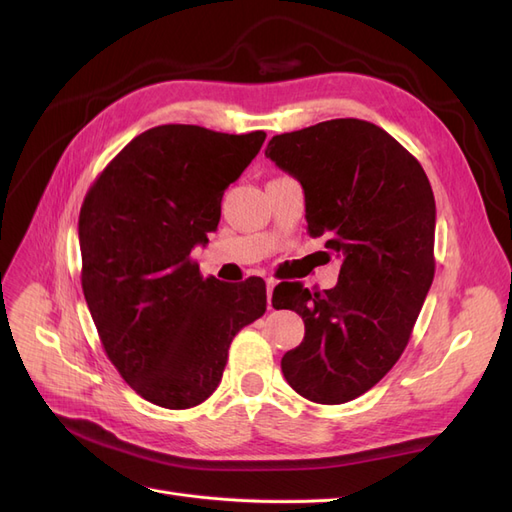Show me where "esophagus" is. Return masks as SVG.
<instances>
[{
	"instance_id": "esophagus-1",
	"label": "esophagus",
	"mask_w": 512,
	"mask_h": 512,
	"mask_svg": "<svg viewBox=\"0 0 512 512\" xmlns=\"http://www.w3.org/2000/svg\"><path fill=\"white\" fill-rule=\"evenodd\" d=\"M275 280H271V277H269V280H267V305H269V309H273V303H271V297H273V288H275Z\"/></svg>"
}]
</instances>
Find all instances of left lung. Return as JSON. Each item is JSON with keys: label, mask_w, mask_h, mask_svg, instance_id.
Instances as JSON below:
<instances>
[{"label": "left lung", "mask_w": 512, "mask_h": 512, "mask_svg": "<svg viewBox=\"0 0 512 512\" xmlns=\"http://www.w3.org/2000/svg\"><path fill=\"white\" fill-rule=\"evenodd\" d=\"M265 156L301 181L309 235L342 260L331 290H273V307L305 322L303 342L282 359L284 378L316 404H346L410 342L436 273V200L412 153L363 119L277 134Z\"/></svg>", "instance_id": "obj_1"}]
</instances>
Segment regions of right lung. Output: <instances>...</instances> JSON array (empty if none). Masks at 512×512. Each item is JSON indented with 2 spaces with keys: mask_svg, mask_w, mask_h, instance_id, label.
Segmentation results:
<instances>
[{
  "mask_svg": "<svg viewBox=\"0 0 512 512\" xmlns=\"http://www.w3.org/2000/svg\"><path fill=\"white\" fill-rule=\"evenodd\" d=\"M265 138L183 123L151 128L108 162L83 200L85 301L108 361L151 404H203L232 339L265 314L260 277L224 284L200 275L190 256L218 228L224 190Z\"/></svg>",
  "mask_w": 512,
  "mask_h": 512,
  "instance_id": "obj_1",
  "label": "right lung"
}]
</instances>
